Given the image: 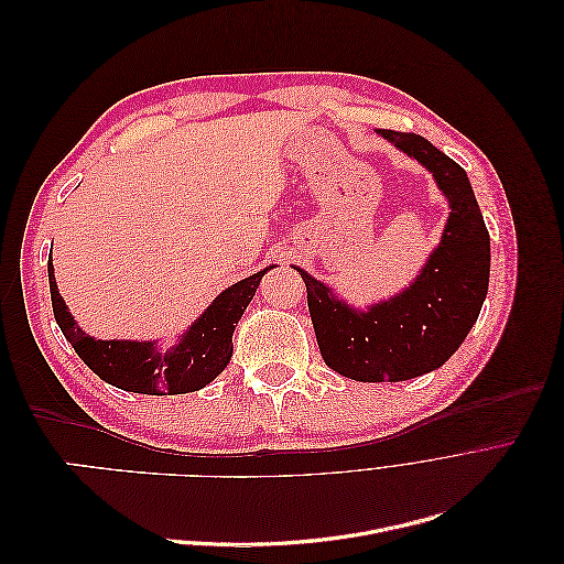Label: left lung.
Segmentation results:
<instances>
[{
  "label": "left lung",
  "instance_id": "obj_1",
  "mask_svg": "<svg viewBox=\"0 0 564 564\" xmlns=\"http://www.w3.org/2000/svg\"><path fill=\"white\" fill-rule=\"evenodd\" d=\"M381 133L429 169L452 214L416 282L367 313L336 301L301 270L322 360L365 383L416 379L445 365L473 329L489 286V232L464 166L419 133Z\"/></svg>",
  "mask_w": 564,
  "mask_h": 564
}]
</instances>
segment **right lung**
<instances>
[{
  "label": "right lung",
  "instance_id": "obj_1",
  "mask_svg": "<svg viewBox=\"0 0 564 564\" xmlns=\"http://www.w3.org/2000/svg\"><path fill=\"white\" fill-rule=\"evenodd\" d=\"M263 275L265 270L228 286L176 348L158 352L152 344L96 340L84 334L65 308L54 280V263L48 261L51 305H54V317L63 336L70 340L84 365L98 373V379L129 392H143V395H181V392H195L212 383L230 362L235 324L247 311Z\"/></svg>",
  "mask_w": 564,
  "mask_h": 564
}]
</instances>
